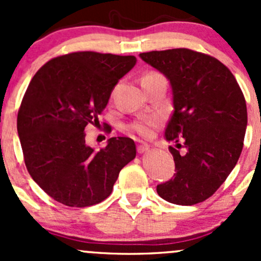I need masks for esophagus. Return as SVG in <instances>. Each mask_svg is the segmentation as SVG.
Returning <instances> with one entry per match:
<instances>
[{
  "mask_svg": "<svg viewBox=\"0 0 261 261\" xmlns=\"http://www.w3.org/2000/svg\"><path fill=\"white\" fill-rule=\"evenodd\" d=\"M150 150V146L147 144H139L138 145V152L143 154V152H146Z\"/></svg>",
  "mask_w": 261,
  "mask_h": 261,
  "instance_id": "esophagus-1",
  "label": "esophagus"
}]
</instances>
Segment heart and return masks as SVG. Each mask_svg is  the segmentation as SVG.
Returning <instances> with one entry per match:
<instances>
[{
    "label": "heart",
    "mask_w": 261,
    "mask_h": 261,
    "mask_svg": "<svg viewBox=\"0 0 261 261\" xmlns=\"http://www.w3.org/2000/svg\"><path fill=\"white\" fill-rule=\"evenodd\" d=\"M158 77H163V75L158 72H149L144 75L141 82L149 80V78H158ZM159 123H160V118L158 117V116H145V117H140L136 121H134V122L130 125V130L133 131V133L138 134V135L141 136V138H150V136L152 135L154 128L156 127Z\"/></svg>",
    "instance_id": "b5f03b06"
}]
</instances>
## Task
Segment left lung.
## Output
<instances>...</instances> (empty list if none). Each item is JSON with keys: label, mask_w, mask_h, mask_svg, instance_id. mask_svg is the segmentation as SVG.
I'll list each match as a JSON object with an SVG mask.
<instances>
[{"label": "left lung", "mask_w": 261, "mask_h": 261, "mask_svg": "<svg viewBox=\"0 0 261 261\" xmlns=\"http://www.w3.org/2000/svg\"><path fill=\"white\" fill-rule=\"evenodd\" d=\"M140 58L169 80L173 93L174 112L165 139L177 144L169 146L175 174L158 184V194L180 206L206 201L243 151L247 125L243 91L225 64L203 53L179 48L141 53ZM180 146L184 153L177 150Z\"/></svg>", "instance_id": "obj_1"}]
</instances>
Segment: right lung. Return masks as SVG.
Wrapping results in <instances>:
<instances>
[{"instance_id":"obj_1","label":"right lung","mask_w":261,"mask_h":261,"mask_svg":"<svg viewBox=\"0 0 261 261\" xmlns=\"http://www.w3.org/2000/svg\"><path fill=\"white\" fill-rule=\"evenodd\" d=\"M135 64L134 55L75 51L53 58L29 84L17 114L23 160L31 178L59 203L102 202L136 156L133 139L111 138L96 150L87 145L84 133L99 125L112 89Z\"/></svg>"}]
</instances>
